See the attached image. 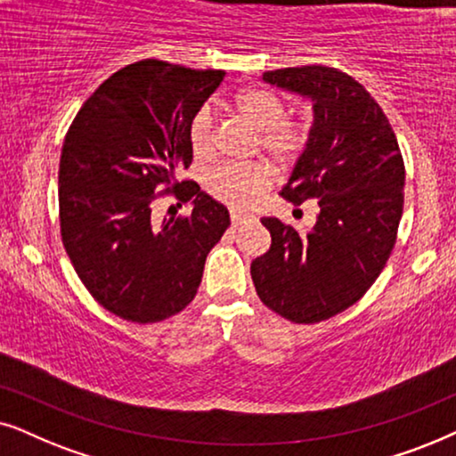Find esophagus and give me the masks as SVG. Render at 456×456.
<instances>
[{
  "label": "esophagus",
  "mask_w": 456,
  "mask_h": 456,
  "mask_svg": "<svg viewBox=\"0 0 456 456\" xmlns=\"http://www.w3.org/2000/svg\"><path fill=\"white\" fill-rule=\"evenodd\" d=\"M248 221L246 215H240V212H232V223L238 227V224H244Z\"/></svg>",
  "instance_id": "esophagus-1"
}]
</instances>
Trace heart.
<instances>
[{
	"label": "heart",
	"mask_w": 456,
	"mask_h": 456,
	"mask_svg": "<svg viewBox=\"0 0 456 456\" xmlns=\"http://www.w3.org/2000/svg\"><path fill=\"white\" fill-rule=\"evenodd\" d=\"M235 112L248 125L260 131V148L279 162H289L300 154L306 142V126L285 120V104L269 89L244 91L235 100ZM215 118L208 106L196 112L190 125L193 156L204 160L212 154ZM273 171L269 165H221L206 175V190L218 202L235 210H250L271 190Z\"/></svg>",
	"instance_id": "b5f03b06"
}]
</instances>
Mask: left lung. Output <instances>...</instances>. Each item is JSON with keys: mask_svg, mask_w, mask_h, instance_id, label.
Listing matches in <instances>:
<instances>
[{"mask_svg": "<svg viewBox=\"0 0 456 456\" xmlns=\"http://www.w3.org/2000/svg\"><path fill=\"white\" fill-rule=\"evenodd\" d=\"M263 81L313 102V126L281 196L314 200L308 233L263 218L271 248L252 260L258 298L294 323H319L365 296L384 269L404 204V162L384 110L338 69L300 66Z\"/></svg>", "mask_w": 456, "mask_h": 456, "instance_id": "left-lung-1", "label": "left lung"}]
</instances>
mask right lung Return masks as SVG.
Returning a JSON list of instances; mask_svg holds the SVG:
<instances>
[{
	"mask_svg": "<svg viewBox=\"0 0 456 456\" xmlns=\"http://www.w3.org/2000/svg\"><path fill=\"white\" fill-rule=\"evenodd\" d=\"M223 70L142 60L106 78L66 133L60 156V232L77 275L106 311L158 323L183 311L229 210L193 181L190 125ZM192 202L185 219L151 221L158 186Z\"/></svg>",
	"mask_w": 456,
	"mask_h": 456,
	"instance_id": "1",
	"label": "right lung"
}]
</instances>
